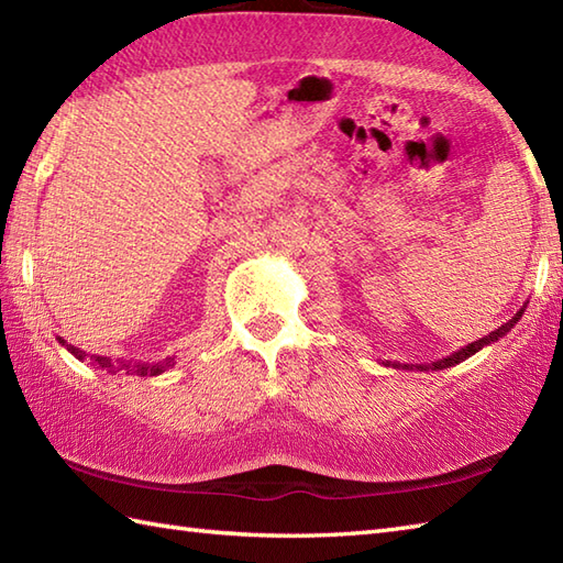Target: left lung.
I'll use <instances>...</instances> for the list:
<instances>
[{
    "mask_svg": "<svg viewBox=\"0 0 563 563\" xmlns=\"http://www.w3.org/2000/svg\"><path fill=\"white\" fill-rule=\"evenodd\" d=\"M528 305V302H526ZM526 305H522L518 311H516V317L514 319H508L506 323H501L499 329L496 331H492L489 335H485V338H479V341H475V343H467L465 347H461L459 352H451L449 357H441V360H437V362H429V364H400V362H382L384 367H394V369H417V372H437V369H449V367H455V364H461V362H465L467 357H473L475 352H479L482 347L485 345H492V343H496V341H501V338L514 329V325L518 323V319L522 317V311H526Z\"/></svg>",
    "mask_w": 563,
    "mask_h": 563,
    "instance_id": "left-lung-1",
    "label": "left lung"
}]
</instances>
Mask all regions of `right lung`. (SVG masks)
Here are the masks:
<instances>
[{
  "mask_svg": "<svg viewBox=\"0 0 563 563\" xmlns=\"http://www.w3.org/2000/svg\"><path fill=\"white\" fill-rule=\"evenodd\" d=\"M57 341L64 347H67L76 360L84 362L88 357L81 347L67 343V341H64V338H57ZM90 362H93L96 369H104V372H110V374H120V372L122 374H136V376H158V374L167 372L169 367H175V357H165L161 362H132V360H110V357L90 355Z\"/></svg>",
  "mask_w": 563,
  "mask_h": 563,
  "instance_id": "add662e5",
  "label": "right lung"
}]
</instances>
